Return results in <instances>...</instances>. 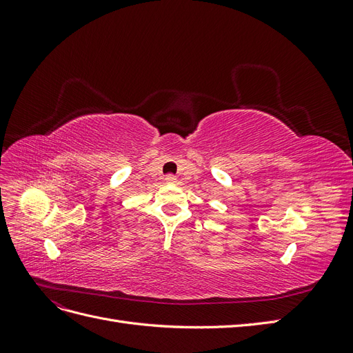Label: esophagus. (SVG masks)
Segmentation results:
<instances>
[{
    "label": "esophagus",
    "mask_w": 353,
    "mask_h": 353,
    "mask_svg": "<svg viewBox=\"0 0 353 353\" xmlns=\"http://www.w3.org/2000/svg\"><path fill=\"white\" fill-rule=\"evenodd\" d=\"M165 181H166V183H175V181H176V176H175V175H172V174H169V175H166Z\"/></svg>",
    "instance_id": "34e87169"
}]
</instances>
